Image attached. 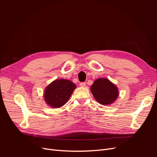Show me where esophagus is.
I'll return each mask as SVG.
<instances>
[{
    "label": "esophagus",
    "mask_w": 157,
    "mask_h": 157,
    "mask_svg": "<svg viewBox=\"0 0 157 157\" xmlns=\"http://www.w3.org/2000/svg\"><path fill=\"white\" fill-rule=\"evenodd\" d=\"M80 86L81 87H85L86 86V82H80Z\"/></svg>",
    "instance_id": "34e87169"
}]
</instances>
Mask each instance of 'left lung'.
Returning <instances> with one entry per match:
<instances>
[{"instance_id":"obj_1","label":"left lung","mask_w":157,"mask_h":157,"mask_svg":"<svg viewBox=\"0 0 157 157\" xmlns=\"http://www.w3.org/2000/svg\"><path fill=\"white\" fill-rule=\"evenodd\" d=\"M90 90L95 99L102 105H110L118 96L117 87L107 78L96 80Z\"/></svg>"}]
</instances>
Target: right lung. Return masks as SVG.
<instances>
[{
    "instance_id": "add662e5",
    "label": "right lung",
    "mask_w": 157,
    "mask_h": 157,
    "mask_svg": "<svg viewBox=\"0 0 157 157\" xmlns=\"http://www.w3.org/2000/svg\"><path fill=\"white\" fill-rule=\"evenodd\" d=\"M76 88V85L69 80L58 79L50 83L44 90V101L53 108L64 105Z\"/></svg>"
}]
</instances>
